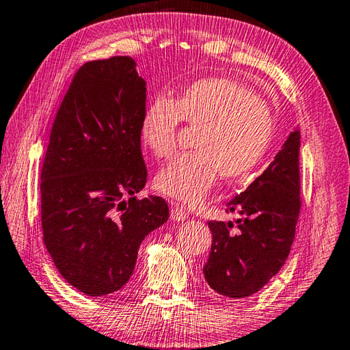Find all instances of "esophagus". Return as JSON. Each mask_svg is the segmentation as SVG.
<instances>
[{"label":"esophagus","mask_w":350,"mask_h":350,"mask_svg":"<svg viewBox=\"0 0 350 350\" xmlns=\"http://www.w3.org/2000/svg\"><path fill=\"white\" fill-rule=\"evenodd\" d=\"M188 217V209L177 203L171 204V219L173 221H183Z\"/></svg>","instance_id":"1"}]
</instances>
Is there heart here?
Returning a JSON list of instances; mask_svg holds the SVG:
<instances>
[{"mask_svg": "<svg viewBox=\"0 0 350 350\" xmlns=\"http://www.w3.org/2000/svg\"><path fill=\"white\" fill-rule=\"evenodd\" d=\"M200 128L194 148L163 167L154 177L161 194L198 204L209 194L218 174L239 180L254 171L269 152L275 135L271 107L239 81L198 79L177 98H156L144 111L141 139L159 156L177 148L182 123Z\"/></svg>", "mask_w": 350, "mask_h": 350, "instance_id": "obj_1", "label": "heart"}]
</instances>
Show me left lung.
<instances>
[{"mask_svg":"<svg viewBox=\"0 0 350 350\" xmlns=\"http://www.w3.org/2000/svg\"><path fill=\"white\" fill-rule=\"evenodd\" d=\"M299 146L295 131L265 173L227 204V213L239 215L236 222L207 221L212 247L203 273L217 293L247 298L284 265L301 212Z\"/></svg>","mask_w":350,"mask_h":350,"instance_id":"1","label":"left lung"}]
</instances>
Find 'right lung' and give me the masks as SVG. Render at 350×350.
<instances>
[{
	"label": "right lung",
	"instance_id": "right-lung-1",
	"mask_svg": "<svg viewBox=\"0 0 350 350\" xmlns=\"http://www.w3.org/2000/svg\"><path fill=\"white\" fill-rule=\"evenodd\" d=\"M146 81L131 57L81 66L52 124L40 174L43 242L58 272L87 296L120 290L144 237L168 219L162 197L138 198Z\"/></svg>",
	"mask_w": 350,
	"mask_h": 350
}]
</instances>
